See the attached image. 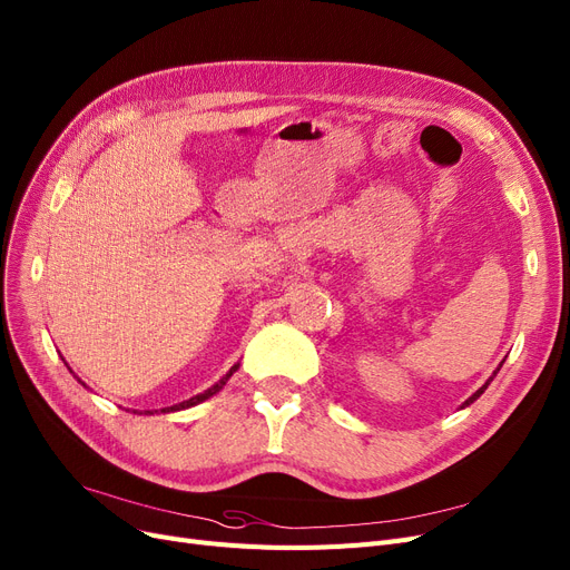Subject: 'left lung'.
Listing matches in <instances>:
<instances>
[{
  "instance_id": "8db88e82",
  "label": "left lung",
  "mask_w": 570,
  "mask_h": 570,
  "mask_svg": "<svg viewBox=\"0 0 570 570\" xmlns=\"http://www.w3.org/2000/svg\"><path fill=\"white\" fill-rule=\"evenodd\" d=\"M500 367H503V362H500ZM500 367H498V370H495V372H493V376H495V374H498V372H500ZM493 376H489V381H487V383H484V385H482V389H480V391H476V393H472V395H470V397H468V400H465V402H463V404H461V409H465V406H470V404H472V402H474V400H476V397H482V393H484V391H487V389H489V383H491V381H493Z\"/></svg>"
}]
</instances>
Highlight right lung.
<instances>
[{"instance_id": "obj_1", "label": "right lung", "mask_w": 570, "mask_h": 570, "mask_svg": "<svg viewBox=\"0 0 570 570\" xmlns=\"http://www.w3.org/2000/svg\"><path fill=\"white\" fill-rule=\"evenodd\" d=\"M240 367V362L238 364H234V367L229 370V372H226L215 385H210V389L208 391H203V393H198V395H194V397H189V400H185V402H179V404H173V406H164L161 409V414H170V412H179V409H189V406H196V404H200V402H206V400H210L213 395H217L222 389H224V385H226V381H229L232 376H234V372ZM72 372V370H70ZM81 385H86L81 379H77ZM154 412L158 414V409H154ZM154 412H145V414H154Z\"/></svg>"}]
</instances>
